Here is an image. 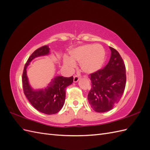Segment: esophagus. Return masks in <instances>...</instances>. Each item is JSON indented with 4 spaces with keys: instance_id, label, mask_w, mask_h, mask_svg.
<instances>
[{
    "instance_id": "1",
    "label": "esophagus",
    "mask_w": 150,
    "mask_h": 150,
    "mask_svg": "<svg viewBox=\"0 0 150 150\" xmlns=\"http://www.w3.org/2000/svg\"><path fill=\"white\" fill-rule=\"evenodd\" d=\"M79 79H80V77H79L78 75H75L74 77H73V82H77L79 81Z\"/></svg>"
}]
</instances>
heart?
I'll use <instances>...</instances> for the list:
<instances>
[{
	"mask_svg": "<svg viewBox=\"0 0 150 150\" xmlns=\"http://www.w3.org/2000/svg\"><path fill=\"white\" fill-rule=\"evenodd\" d=\"M71 60L66 58L64 64L69 68L75 67L74 62H80L81 69L86 73L98 71L103 66L105 57L103 47L97 44H90L79 47L70 53Z\"/></svg>",
	"mask_w": 150,
	"mask_h": 150,
	"instance_id": "b5f03b06",
	"label": "heart"
}]
</instances>
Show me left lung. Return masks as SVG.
Returning a JSON list of instances; mask_svg holds the SVG:
<instances>
[{
	"instance_id": "1",
	"label": "left lung",
	"mask_w": 150,
	"mask_h": 150,
	"mask_svg": "<svg viewBox=\"0 0 150 150\" xmlns=\"http://www.w3.org/2000/svg\"><path fill=\"white\" fill-rule=\"evenodd\" d=\"M111 57L104 68L89 75L91 88L88 100L92 109L104 113L113 109L124 93L126 83V67L119 53L110 47Z\"/></svg>"
}]
</instances>
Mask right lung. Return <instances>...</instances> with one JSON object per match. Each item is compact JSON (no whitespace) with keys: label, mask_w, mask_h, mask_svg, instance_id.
Returning a JSON list of instances; mask_svg holds the SVG:
<instances>
[{"label":"right lung","mask_w":150,"mask_h":150,"mask_svg":"<svg viewBox=\"0 0 150 150\" xmlns=\"http://www.w3.org/2000/svg\"><path fill=\"white\" fill-rule=\"evenodd\" d=\"M50 48L44 46L31 54L24 66L22 73V86L24 95L31 105L40 112L47 115L57 113L62 109L66 97V88L71 84L73 77L57 76L51 81L48 86L40 90H33L28 82L26 74L27 66L35 57L48 55Z\"/></svg>","instance_id":"add662e5"}]
</instances>
